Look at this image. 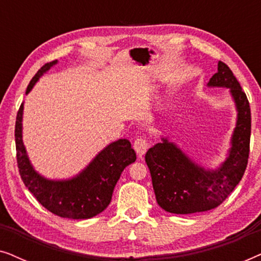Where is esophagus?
I'll return each mask as SVG.
<instances>
[{
    "mask_svg": "<svg viewBox=\"0 0 261 261\" xmlns=\"http://www.w3.org/2000/svg\"><path fill=\"white\" fill-rule=\"evenodd\" d=\"M133 147L135 149V152H137V154L139 155V158H142L148 149V141L146 140L145 138H138L137 140L134 141Z\"/></svg>",
    "mask_w": 261,
    "mask_h": 261,
    "instance_id": "esophagus-1",
    "label": "esophagus"
}]
</instances>
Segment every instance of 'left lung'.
I'll list each match as a JSON object with an SVG mask.
<instances>
[{
	"label": "left lung",
	"instance_id": "1",
	"mask_svg": "<svg viewBox=\"0 0 261 261\" xmlns=\"http://www.w3.org/2000/svg\"><path fill=\"white\" fill-rule=\"evenodd\" d=\"M209 88L229 89L237 108V123L227 158L215 169L192 160L169 138L162 137L146 153L156 202L167 213L194 214L219 206L240 183L248 163L251 108L247 96L226 64L219 62Z\"/></svg>",
	"mask_w": 261,
	"mask_h": 261
}]
</instances>
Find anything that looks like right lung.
Returning <instances> with one entry per match:
<instances>
[{
	"label": "right lung",
	"mask_w": 261,
	"mask_h": 261,
	"mask_svg": "<svg viewBox=\"0 0 261 261\" xmlns=\"http://www.w3.org/2000/svg\"><path fill=\"white\" fill-rule=\"evenodd\" d=\"M58 60L45 64L28 84L26 95L42 74ZM23 103L15 123L16 159L21 179L38 202L49 212L65 219H90L102 213L112 201L114 188L122 171L137 160L129 140L119 139L106 146L89 165L67 179H48L37 172L28 158L22 140Z\"/></svg>",
	"instance_id": "right-lung-1"
}]
</instances>
